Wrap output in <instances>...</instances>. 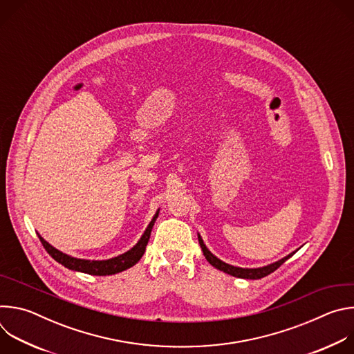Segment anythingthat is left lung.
I'll use <instances>...</instances> for the list:
<instances>
[{"mask_svg": "<svg viewBox=\"0 0 354 354\" xmlns=\"http://www.w3.org/2000/svg\"><path fill=\"white\" fill-rule=\"evenodd\" d=\"M197 238H198V243H200V248H201V250H203V255L206 257V259H207V262L212 265V266H214L216 269H218V270H221V272H224V273H227V274H231V276H234V277H239V279H249V280H258V279H262V277H265V276H268V274H270V273H273L277 268H280L287 259H290L295 252L298 250H294V252H291L290 255H287V257H284L283 259H280V261H277V262H274V263H270V265H268V266H262V268H252V269H249V268H238V266H232V265H228V263H225V262H223L221 259H218L217 257H214L212 252L207 249V246L205 245V242H203V239H201V236H200V234H197Z\"/></svg>", "mask_w": 354, "mask_h": 354, "instance_id": "left-lung-1", "label": "left lung"}]
</instances>
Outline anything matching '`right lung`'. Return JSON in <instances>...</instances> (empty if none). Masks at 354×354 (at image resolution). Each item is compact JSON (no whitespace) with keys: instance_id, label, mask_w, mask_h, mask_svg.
Segmentation results:
<instances>
[{"instance_id":"add662e5","label":"right lung","mask_w":354,"mask_h":354,"mask_svg":"<svg viewBox=\"0 0 354 354\" xmlns=\"http://www.w3.org/2000/svg\"><path fill=\"white\" fill-rule=\"evenodd\" d=\"M158 214H160V209L154 214L153 220L149 221L148 227L145 228V231L141 235V238L138 239V242L130 250H127V252H124V254H122L119 257H115L112 259H106V261H88V259L73 258L67 254H63L62 250H59L55 246L50 245L39 234L37 235H39V239H40L41 245L47 250V254L52 257L55 261L62 263L64 268H67L70 270H74V272L93 274V276H111V274L120 273V272L134 266L141 259V257L144 255V252H145V246L149 241L151 230H153L154 223L158 218Z\"/></svg>"}]
</instances>
